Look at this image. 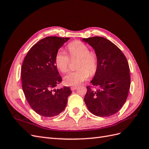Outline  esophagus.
Listing matches in <instances>:
<instances>
[{
    "label": "esophagus",
    "instance_id": "esophagus-1",
    "mask_svg": "<svg viewBox=\"0 0 149 149\" xmlns=\"http://www.w3.org/2000/svg\"><path fill=\"white\" fill-rule=\"evenodd\" d=\"M77 88H78V86H71V91H74V90H76Z\"/></svg>",
    "mask_w": 149,
    "mask_h": 149
}]
</instances>
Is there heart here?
<instances>
[{
  "mask_svg": "<svg viewBox=\"0 0 149 149\" xmlns=\"http://www.w3.org/2000/svg\"><path fill=\"white\" fill-rule=\"evenodd\" d=\"M71 58H79L77 65L78 71H71L68 73L63 78V83L67 86H78L86 80L89 73H96L97 68V58L96 55L89 52L86 45L75 41L68 45ZM70 60L68 54L60 49L56 54L55 63L57 68L63 73H65L69 68Z\"/></svg>",
  "mask_w": 149,
  "mask_h": 149,
  "instance_id": "b5f03b06",
  "label": "heart"
}]
</instances>
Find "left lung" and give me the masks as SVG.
Segmentation results:
<instances>
[{
  "mask_svg": "<svg viewBox=\"0 0 149 149\" xmlns=\"http://www.w3.org/2000/svg\"><path fill=\"white\" fill-rule=\"evenodd\" d=\"M94 49L97 68L91 83L96 90L87 86L84 101L88 109L100 117L115 114L127 98L130 84L127 59L116 45L101 37L83 38Z\"/></svg>",
  "mask_w": 149,
  "mask_h": 149,
  "instance_id": "obj_1",
  "label": "left lung"
}]
</instances>
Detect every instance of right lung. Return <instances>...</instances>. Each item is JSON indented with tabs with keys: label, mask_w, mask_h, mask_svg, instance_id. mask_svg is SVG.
Returning a JSON list of instances; mask_svg holds the SVG:
<instances>
[{
	"label": "right lung",
	"mask_w": 149,
	"mask_h": 149,
	"mask_svg": "<svg viewBox=\"0 0 149 149\" xmlns=\"http://www.w3.org/2000/svg\"><path fill=\"white\" fill-rule=\"evenodd\" d=\"M70 38L47 37L30 48L22 66L25 96L32 109L43 117H54L64 111L69 87L55 89L62 81L55 63L57 52Z\"/></svg>",
	"instance_id": "1"
}]
</instances>
